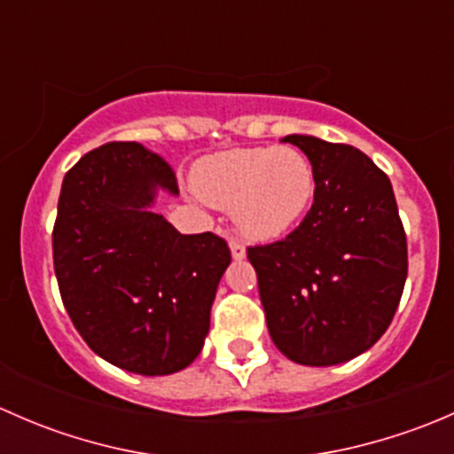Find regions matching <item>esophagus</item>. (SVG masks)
Segmentation results:
<instances>
[{
  "label": "esophagus",
  "instance_id": "esophagus-1",
  "mask_svg": "<svg viewBox=\"0 0 454 454\" xmlns=\"http://www.w3.org/2000/svg\"><path fill=\"white\" fill-rule=\"evenodd\" d=\"M228 246H231L232 259H237V261L246 259V246L241 244V241H237V239H231V241H228Z\"/></svg>",
  "mask_w": 454,
  "mask_h": 454
}]
</instances>
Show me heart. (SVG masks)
<instances>
[{
  "label": "heart",
  "mask_w": 454,
  "mask_h": 454,
  "mask_svg": "<svg viewBox=\"0 0 454 454\" xmlns=\"http://www.w3.org/2000/svg\"><path fill=\"white\" fill-rule=\"evenodd\" d=\"M195 189L215 208H232L246 237L270 241L290 232L312 206L316 173L294 146L231 149L204 158Z\"/></svg>",
  "instance_id": "heart-1"
}]
</instances>
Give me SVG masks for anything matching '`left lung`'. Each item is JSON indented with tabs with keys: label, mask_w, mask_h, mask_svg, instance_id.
<instances>
[{
	"label": "left lung",
	"mask_w": 454,
	"mask_h": 454,
	"mask_svg": "<svg viewBox=\"0 0 454 454\" xmlns=\"http://www.w3.org/2000/svg\"><path fill=\"white\" fill-rule=\"evenodd\" d=\"M316 173L314 204L281 241L248 248L274 345L308 367L364 354L395 316L409 254L387 173L351 145L292 134Z\"/></svg>",
	"instance_id": "8db88e82"
}]
</instances>
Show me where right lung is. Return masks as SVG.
Masks as SVG:
<instances>
[{
    "instance_id": "right-lung-1",
    "label": "right lung",
    "mask_w": 454,
    "mask_h": 454,
    "mask_svg": "<svg viewBox=\"0 0 454 454\" xmlns=\"http://www.w3.org/2000/svg\"><path fill=\"white\" fill-rule=\"evenodd\" d=\"M173 168L138 142H107L63 177L52 231L63 305L94 354L140 375L200 356L231 250L213 232L182 235L153 213Z\"/></svg>"
}]
</instances>
